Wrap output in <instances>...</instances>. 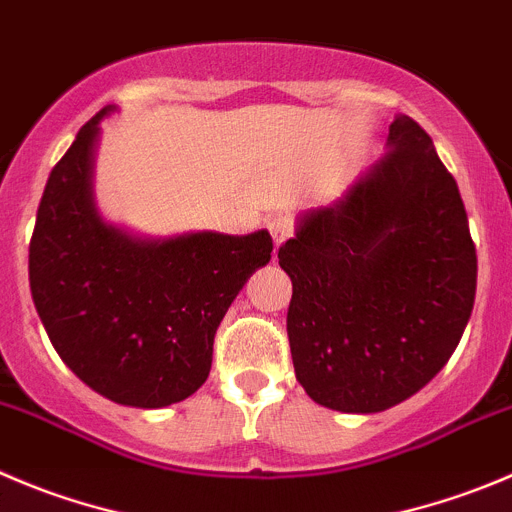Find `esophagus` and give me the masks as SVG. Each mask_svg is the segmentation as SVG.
I'll return each instance as SVG.
<instances>
[{
  "label": "esophagus",
  "instance_id": "obj_1",
  "mask_svg": "<svg viewBox=\"0 0 512 512\" xmlns=\"http://www.w3.org/2000/svg\"><path fill=\"white\" fill-rule=\"evenodd\" d=\"M269 231H271V238H274V246L279 248L281 243L294 233V221H291L289 216H276L269 221Z\"/></svg>",
  "mask_w": 512,
  "mask_h": 512
}]
</instances>
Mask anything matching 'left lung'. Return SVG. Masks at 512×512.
Segmentation results:
<instances>
[{
    "mask_svg": "<svg viewBox=\"0 0 512 512\" xmlns=\"http://www.w3.org/2000/svg\"><path fill=\"white\" fill-rule=\"evenodd\" d=\"M286 332L316 405L372 415L420 392L460 344L478 256L457 183L407 115L387 153L332 206L309 208L279 248Z\"/></svg>",
    "mask_w": 512,
    "mask_h": 512,
    "instance_id": "obj_1",
    "label": "left lung"
}]
</instances>
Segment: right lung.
<instances>
[{"label":"right lung","mask_w":512,"mask_h":512,"mask_svg":"<svg viewBox=\"0 0 512 512\" xmlns=\"http://www.w3.org/2000/svg\"><path fill=\"white\" fill-rule=\"evenodd\" d=\"M102 107L52 168L29 241V289L62 362L118 405L158 410L208 379L213 337L269 231L145 238L100 216L92 165Z\"/></svg>","instance_id":"1"}]
</instances>
